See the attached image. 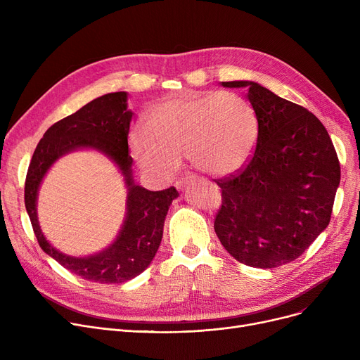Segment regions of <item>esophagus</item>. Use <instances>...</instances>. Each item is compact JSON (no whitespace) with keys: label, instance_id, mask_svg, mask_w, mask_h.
<instances>
[{"label":"esophagus","instance_id":"34e87169","mask_svg":"<svg viewBox=\"0 0 360 360\" xmlns=\"http://www.w3.org/2000/svg\"><path fill=\"white\" fill-rule=\"evenodd\" d=\"M195 179V176L194 175H186V176H184V178H181V179H178L176 181V188L178 190H184V188L190 184V182H193Z\"/></svg>","mask_w":360,"mask_h":360}]
</instances>
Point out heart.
<instances>
[{"mask_svg": "<svg viewBox=\"0 0 360 360\" xmlns=\"http://www.w3.org/2000/svg\"><path fill=\"white\" fill-rule=\"evenodd\" d=\"M146 128L129 134L131 153L160 178L172 176L184 155L205 174H233L252 158L258 140L254 108L233 91L165 99L150 110Z\"/></svg>", "mask_w": 360, "mask_h": 360, "instance_id": "1", "label": "heart"}]
</instances>
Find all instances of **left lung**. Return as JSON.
Returning a JSON list of instances; mask_svg holds the SVG:
<instances>
[{
    "label": "left lung",
    "instance_id": "8db88e82",
    "mask_svg": "<svg viewBox=\"0 0 360 360\" xmlns=\"http://www.w3.org/2000/svg\"><path fill=\"white\" fill-rule=\"evenodd\" d=\"M221 86L247 90L258 140L247 166L216 181L221 207L214 231L236 261L274 269L300 257L328 226L338 158L326 127L304 106L255 82Z\"/></svg>",
    "mask_w": 360,
    "mask_h": 360
}]
</instances>
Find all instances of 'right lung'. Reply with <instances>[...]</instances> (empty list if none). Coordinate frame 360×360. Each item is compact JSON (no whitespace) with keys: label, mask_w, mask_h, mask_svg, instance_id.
<instances>
[{"label":"right lung","mask_w":360,"mask_h":360,"mask_svg":"<svg viewBox=\"0 0 360 360\" xmlns=\"http://www.w3.org/2000/svg\"><path fill=\"white\" fill-rule=\"evenodd\" d=\"M131 118L127 91H117L103 94L55 122L36 146L25 184L26 210L44 252L71 273L102 285L128 281L150 266L159 250L169 207L179 195L174 186L163 191H148L136 184L132 158L128 153ZM83 148L99 150L119 166L129 191L127 213L117 239L108 249L87 257H71L53 249L44 238L37 220L35 202L50 166L71 150Z\"/></svg>","instance_id":"add662e5"}]
</instances>
